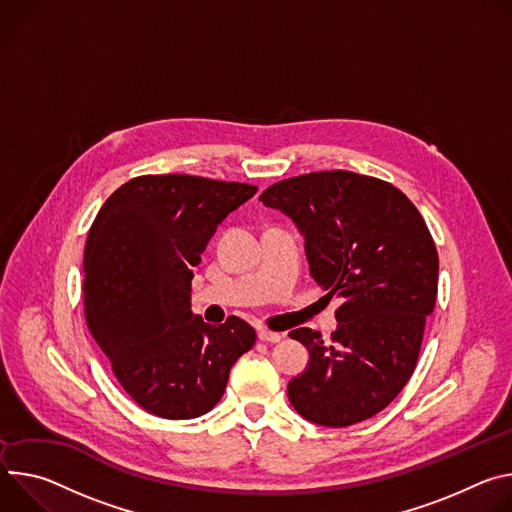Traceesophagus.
<instances>
[{
  "instance_id": "esophagus-1",
  "label": "esophagus",
  "mask_w": 512,
  "mask_h": 512,
  "mask_svg": "<svg viewBox=\"0 0 512 512\" xmlns=\"http://www.w3.org/2000/svg\"><path fill=\"white\" fill-rule=\"evenodd\" d=\"M258 337H260V342H264V344H278L280 339H282L280 333L270 331V329H260V331H258Z\"/></svg>"
}]
</instances>
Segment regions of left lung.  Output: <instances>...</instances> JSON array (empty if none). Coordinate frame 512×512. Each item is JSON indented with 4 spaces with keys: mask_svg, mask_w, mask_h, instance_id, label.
<instances>
[{
    "mask_svg": "<svg viewBox=\"0 0 512 512\" xmlns=\"http://www.w3.org/2000/svg\"><path fill=\"white\" fill-rule=\"evenodd\" d=\"M260 201L305 236L313 278L339 297L329 342L299 327L311 356L289 382L301 417L348 427L386 409L415 372L437 299L439 258L429 227L394 185L350 170H321L270 185Z\"/></svg>",
    "mask_w": 512,
    "mask_h": 512,
    "instance_id": "8db88e82",
    "label": "left lung"
}]
</instances>
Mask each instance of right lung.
Wrapping results in <instances>:
<instances>
[{
    "instance_id": "right-lung-1",
    "label": "right lung",
    "mask_w": 512,
    "mask_h": 512,
    "mask_svg": "<svg viewBox=\"0 0 512 512\" xmlns=\"http://www.w3.org/2000/svg\"><path fill=\"white\" fill-rule=\"evenodd\" d=\"M258 187L193 175H142L113 191L91 223L85 317L122 388L154 417L195 419L223 396L256 331L240 317L191 313L193 268L227 213Z\"/></svg>"
}]
</instances>
